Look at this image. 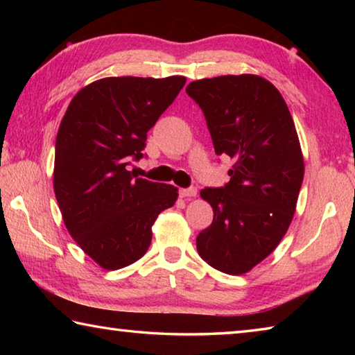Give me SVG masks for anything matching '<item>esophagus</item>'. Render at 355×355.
Segmentation results:
<instances>
[{
    "mask_svg": "<svg viewBox=\"0 0 355 355\" xmlns=\"http://www.w3.org/2000/svg\"><path fill=\"white\" fill-rule=\"evenodd\" d=\"M180 196H182V197H196L197 196V189L196 188L180 189Z\"/></svg>",
    "mask_w": 355,
    "mask_h": 355,
    "instance_id": "34e87169",
    "label": "esophagus"
}]
</instances>
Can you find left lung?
<instances>
[{
  "label": "left lung",
  "instance_id": "1",
  "mask_svg": "<svg viewBox=\"0 0 355 355\" xmlns=\"http://www.w3.org/2000/svg\"><path fill=\"white\" fill-rule=\"evenodd\" d=\"M186 94L203 111L216 155L235 161L230 182L200 191L214 218L197 236V250L218 271L244 274L291 224L304 180L296 127L284 97L261 76L205 78Z\"/></svg>",
  "mask_w": 355,
  "mask_h": 355
}]
</instances>
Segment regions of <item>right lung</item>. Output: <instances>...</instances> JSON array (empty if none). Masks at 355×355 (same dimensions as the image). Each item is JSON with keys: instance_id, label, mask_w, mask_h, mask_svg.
<instances>
[{"instance_id": "add662e5", "label": "right lung", "mask_w": 355, "mask_h": 355, "mask_svg": "<svg viewBox=\"0 0 355 355\" xmlns=\"http://www.w3.org/2000/svg\"><path fill=\"white\" fill-rule=\"evenodd\" d=\"M184 76H112L70 101L56 137L53 184L71 238L101 268L135 263L152 243V225L178 197L172 184L128 171L147 131L172 105Z\"/></svg>"}]
</instances>
